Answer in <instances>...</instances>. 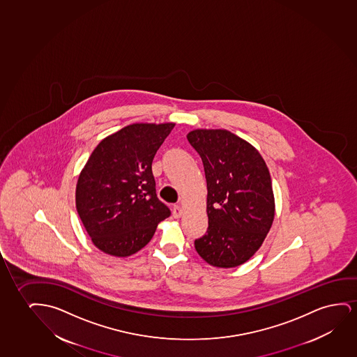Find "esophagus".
<instances>
[{
  "mask_svg": "<svg viewBox=\"0 0 357 357\" xmlns=\"http://www.w3.org/2000/svg\"><path fill=\"white\" fill-rule=\"evenodd\" d=\"M183 215V208L179 205L173 206V217L174 218H179Z\"/></svg>",
  "mask_w": 357,
  "mask_h": 357,
  "instance_id": "esophagus-1",
  "label": "esophagus"
}]
</instances>
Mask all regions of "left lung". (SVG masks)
I'll return each mask as SVG.
<instances>
[{
	"label": "left lung",
	"mask_w": 357,
	"mask_h": 357,
	"mask_svg": "<svg viewBox=\"0 0 357 357\" xmlns=\"http://www.w3.org/2000/svg\"><path fill=\"white\" fill-rule=\"evenodd\" d=\"M186 137L200 155L207 181L208 228L195 240L196 251L211 266H240L273 223L268 168L252 145L225 129H196Z\"/></svg>",
	"instance_id": "8db88e82"
}]
</instances>
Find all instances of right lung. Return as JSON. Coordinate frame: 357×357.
<instances>
[{
  "label": "right lung",
  "instance_id": "add662e5",
  "mask_svg": "<svg viewBox=\"0 0 357 357\" xmlns=\"http://www.w3.org/2000/svg\"><path fill=\"white\" fill-rule=\"evenodd\" d=\"M174 123H135L95 147L79 176L75 205L93 245L127 257L152 239L171 210L156 194L152 161Z\"/></svg>",
  "mask_w": 357,
  "mask_h": 357
}]
</instances>
